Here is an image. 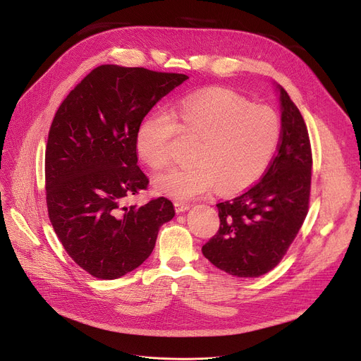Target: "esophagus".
Listing matches in <instances>:
<instances>
[{"mask_svg":"<svg viewBox=\"0 0 361 361\" xmlns=\"http://www.w3.org/2000/svg\"><path fill=\"white\" fill-rule=\"evenodd\" d=\"M174 207H176V213H185L187 210H190V204L181 202V201H176L174 202Z\"/></svg>","mask_w":361,"mask_h":361,"instance_id":"obj_1","label":"esophagus"}]
</instances>
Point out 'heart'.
<instances>
[{"label": "heart", "instance_id": "heart-1", "mask_svg": "<svg viewBox=\"0 0 361 361\" xmlns=\"http://www.w3.org/2000/svg\"><path fill=\"white\" fill-rule=\"evenodd\" d=\"M177 131L200 138L192 152L194 164L157 176L154 188L184 201L216 187L230 194L252 185L271 163L281 124L271 109L250 104L228 90L213 88L184 98L170 116H147L135 133L138 157L152 169L166 167Z\"/></svg>", "mask_w": 361, "mask_h": 361}]
</instances>
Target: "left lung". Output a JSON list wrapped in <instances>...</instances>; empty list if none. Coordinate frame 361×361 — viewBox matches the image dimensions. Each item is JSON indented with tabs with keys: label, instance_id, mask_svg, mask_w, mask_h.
<instances>
[{
	"label": "left lung",
	"instance_id": "left-lung-1",
	"mask_svg": "<svg viewBox=\"0 0 361 361\" xmlns=\"http://www.w3.org/2000/svg\"><path fill=\"white\" fill-rule=\"evenodd\" d=\"M280 98L281 135L263 178L241 195L217 204L220 228L201 251L217 269L235 277L273 270L294 241L308 212L312 147L305 123L286 90Z\"/></svg>",
	"mask_w": 361,
	"mask_h": 361
}]
</instances>
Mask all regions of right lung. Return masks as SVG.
Listing matches in <instances>:
<instances>
[{"label":"right lung","mask_w":361,"mask_h":361,"mask_svg":"<svg viewBox=\"0 0 361 361\" xmlns=\"http://www.w3.org/2000/svg\"><path fill=\"white\" fill-rule=\"evenodd\" d=\"M187 78L99 66L56 113L45 149L48 216L67 254L97 279H120L140 267L176 214L166 197L141 207L124 202L148 184L137 166L138 126Z\"/></svg>","instance_id":"right-lung-1"}]
</instances>
